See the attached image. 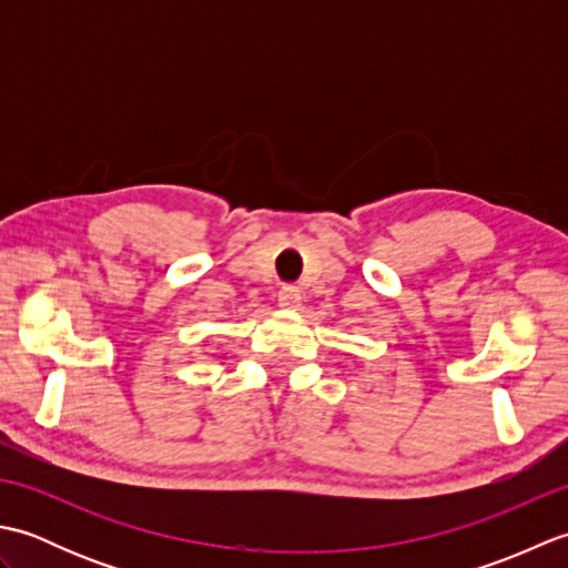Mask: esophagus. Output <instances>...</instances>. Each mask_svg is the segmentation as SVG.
I'll return each mask as SVG.
<instances>
[{"label": "esophagus", "mask_w": 568, "mask_h": 568, "mask_svg": "<svg viewBox=\"0 0 568 568\" xmlns=\"http://www.w3.org/2000/svg\"><path fill=\"white\" fill-rule=\"evenodd\" d=\"M300 303H303V295H300V291L293 285H287L281 293H277V305L285 310H297Z\"/></svg>", "instance_id": "34e87169"}]
</instances>
